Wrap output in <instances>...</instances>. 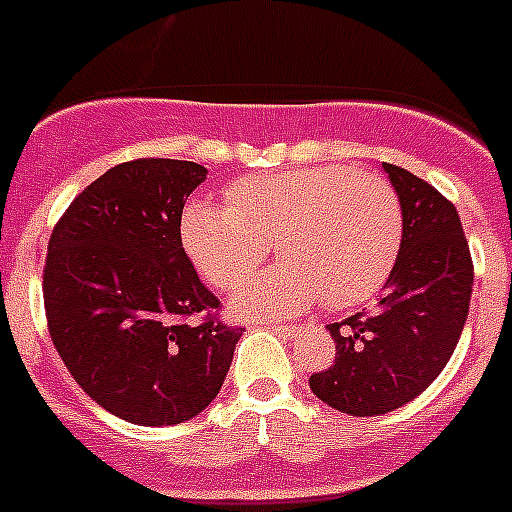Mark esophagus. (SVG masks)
<instances>
[{"label": "esophagus", "mask_w": 512, "mask_h": 512, "mask_svg": "<svg viewBox=\"0 0 512 512\" xmlns=\"http://www.w3.org/2000/svg\"><path fill=\"white\" fill-rule=\"evenodd\" d=\"M264 328L274 330V333H282V336H289V333H295V328H292V325H279V323H271V320H266Z\"/></svg>", "instance_id": "obj_1"}]
</instances>
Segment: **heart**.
Listing matches in <instances>:
<instances>
[{
    "mask_svg": "<svg viewBox=\"0 0 512 512\" xmlns=\"http://www.w3.org/2000/svg\"><path fill=\"white\" fill-rule=\"evenodd\" d=\"M402 230L395 187L336 164L243 176L225 202L189 200L179 223L189 261L217 289L251 277L271 243L284 256L235 292L238 318L297 315L320 297L361 305L395 269Z\"/></svg>",
    "mask_w": 512,
    "mask_h": 512,
    "instance_id": "heart-1",
    "label": "heart"
}]
</instances>
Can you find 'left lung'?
Here are the masks:
<instances>
[{"mask_svg":"<svg viewBox=\"0 0 512 512\" xmlns=\"http://www.w3.org/2000/svg\"><path fill=\"white\" fill-rule=\"evenodd\" d=\"M402 202V246L372 315L330 323L336 361L312 374L315 397L369 418L408 405L443 372L472 300L474 266L456 207L431 184L382 164Z\"/></svg>","mask_w":512,"mask_h":512,"instance_id":"obj_1","label":"left lung"}]
</instances>
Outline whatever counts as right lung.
<instances>
[{
  "instance_id": "obj_1",
  "label": "right lung",
  "mask_w": 512,
  "mask_h": 512,
  "mask_svg": "<svg viewBox=\"0 0 512 512\" xmlns=\"http://www.w3.org/2000/svg\"><path fill=\"white\" fill-rule=\"evenodd\" d=\"M207 179L194 161L138 158L104 171L48 241L43 302L53 346L107 413L135 425L192 420L217 397L243 328L184 253L182 210ZM194 314L206 320L192 324Z\"/></svg>"
}]
</instances>
